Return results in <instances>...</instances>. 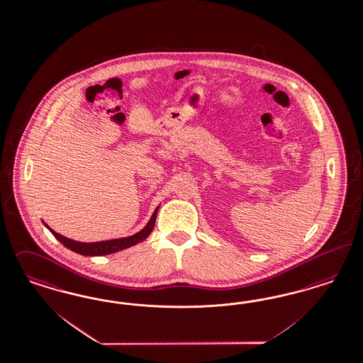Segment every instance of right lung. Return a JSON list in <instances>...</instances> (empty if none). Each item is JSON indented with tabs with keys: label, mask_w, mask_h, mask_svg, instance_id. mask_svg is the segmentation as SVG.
Masks as SVG:
<instances>
[{
	"label": "right lung",
	"mask_w": 363,
	"mask_h": 363,
	"mask_svg": "<svg viewBox=\"0 0 363 363\" xmlns=\"http://www.w3.org/2000/svg\"><path fill=\"white\" fill-rule=\"evenodd\" d=\"M159 211V207L155 210V213L152 215V218L149 219L148 225L145 228H143L141 231H138L135 235H130V237H126V238H118V240H110V241H102V242H78L72 241L69 238H66L60 234H57L54 230L50 228V231L54 234L55 238L60 243H63L67 249L78 253L82 255H111V253H116V252H120L123 250L126 247H130L138 242L144 241L149 234L152 233V230L155 228V222H156V215Z\"/></svg>",
	"instance_id": "obj_1"
}]
</instances>
